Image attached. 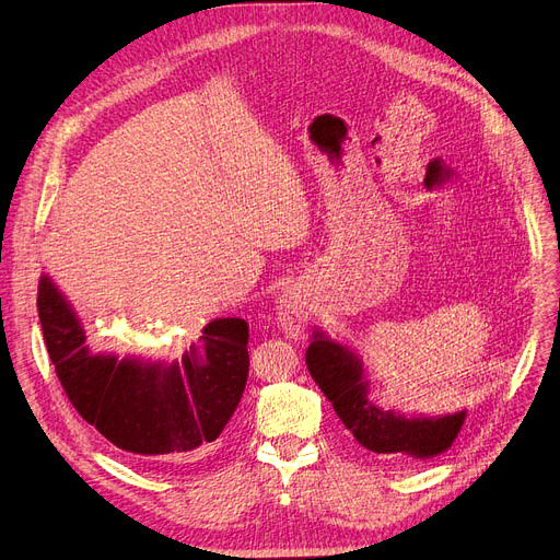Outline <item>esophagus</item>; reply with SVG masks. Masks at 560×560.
Listing matches in <instances>:
<instances>
[{
	"mask_svg": "<svg viewBox=\"0 0 560 560\" xmlns=\"http://www.w3.org/2000/svg\"><path fill=\"white\" fill-rule=\"evenodd\" d=\"M276 314H278V323L284 332L299 335L307 323V301H305L303 291L284 289L276 301Z\"/></svg>",
	"mask_w": 560,
	"mask_h": 560,
	"instance_id": "obj_1",
	"label": "esophagus"
}]
</instances>
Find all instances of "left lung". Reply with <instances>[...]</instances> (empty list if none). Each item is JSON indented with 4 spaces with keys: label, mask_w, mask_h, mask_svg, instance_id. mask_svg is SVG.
Here are the masks:
<instances>
[{
    "label": "left lung",
    "mask_w": 560,
    "mask_h": 560,
    "mask_svg": "<svg viewBox=\"0 0 560 560\" xmlns=\"http://www.w3.org/2000/svg\"><path fill=\"white\" fill-rule=\"evenodd\" d=\"M305 364L357 443L398 464H420L443 454L466 422V409L447 416L384 411L371 398V380L361 357L323 330L312 335Z\"/></svg>",
    "instance_id": "1"
}]
</instances>
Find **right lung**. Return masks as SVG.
Instances as JSON below:
<instances>
[{
  "label": "right lung",
  "instance_id": "1",
  "mask_svg": "<svg viewBox=\"0 0 560 560\" xmlns=\"http://www.w3.org/2000/svg\"><path fill=\"white\" fill-rule=\"evenodd\" d=\"M38 316L56 375L81 418L147 464H185L214 443L248 377V323L214 318L174 361L92 352L49 276Z\"/></svg>",
  "mask_w": 560,
  "mask_h": 560
}]
</instances>
